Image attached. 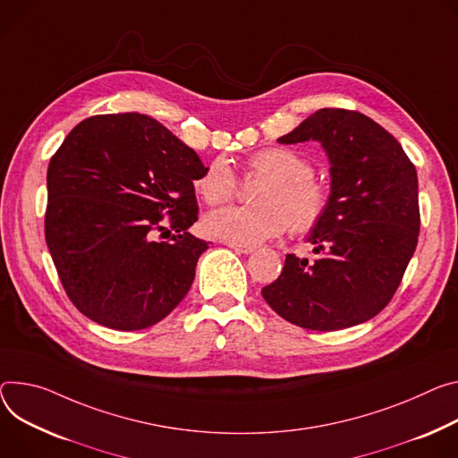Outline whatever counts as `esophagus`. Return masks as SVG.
<instances>
[{
	"label": "esophagus",
	"instance_id": "obj_1",
	"mask_svg": "<svg viewBox=\"0 0 458 458\" xmlns=\"http://www.w3.org/2000/svg\"><path fill=\"white\" fill-rule=\"evenodd\" d=\"M230 248H233V250L237 254H252L256 248L254 246H246V244H235V242H226Z\"/></svg>",
	"mask_w": 458,
	"mask_h": 458
}]
</instances>
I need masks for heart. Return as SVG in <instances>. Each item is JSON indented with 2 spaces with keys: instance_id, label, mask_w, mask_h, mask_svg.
<instances>
[{
  "instance_id": "b5f03b06",
  "label": "heart",
  "mask_w": 458,
  "mask_h": 458,
  "mask_svg": "<svg viewBox=\"0 0 458 458\" xmlns=\"http://www.w3.org/2000/svg\"><path fill=\"white\" fill-rule=\"evenodd\" d=\"M246 174L265 177L254 197L256 206H225L208 214L206 232L235 244L256 246L281 235L288 225L296 233L314 230L327 216L328 188L314 179V165L288 148H267L246 160ZM208 202L228 200L237 190V175L226 158H216L193 181Z\"/></svg>"
}]
</instances>
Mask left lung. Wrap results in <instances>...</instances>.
Listing matches in <instances>:
<instances>
[{
  "label": "left lung",
  "mask_w": 458,
  "mask_h": 458,
  "mask_svg": "<svg viewBox=\"0 0 458 458\" xmlns=\"http://www.w3.org/2000/svg\"><path fill=\"white\" fill-rule=\"evenodd\" d=\"M316 140L330 162V204L307 241L312 261L288 254L265 301L310 330L354 327L393 300L420 232L419 179L400 142L372 118L323 107L281 144Z\"/></svg>",
  "instance_id": "1"
}]
</instances>
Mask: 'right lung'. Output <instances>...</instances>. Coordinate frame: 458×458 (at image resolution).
<instances>
[{"label":"right lung","mask_w":458,"mask_h":458,"mask_svg":"<svg viewBox=\"0 0 458 458\" xmlns=\"http://www.w3.org/2000/svg\"><path fill=\"white\" fill-rule=\"evenodd\" d=\"M202 172L199 155L148 114L89 116L65 137L47 170L46 241L81 314L140 330L182 301L208 248L188 232ZM165 215L176 233L157 242Z\"/></svg>","instance_id":"obj_1"}]
</instances>
